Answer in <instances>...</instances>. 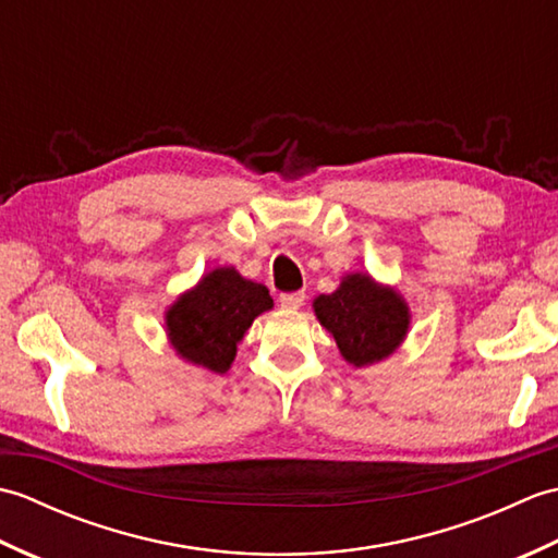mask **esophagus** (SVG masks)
I'll list each match as a JSON object with an SVG mask.
<instances>
[{"mask_svg":"<svg viewBox=\"0 0 558 558\" xmlns=\"http://www.w3.org/2000/svg\"><path fill=\"white\" fill-rule=\"evenodd\" d=\"M302 304H304V292L280 294V306H286V310H300Z\"/></svg>","mask_w":558,"mask_h":558,"instance_id":"34e87169","label":"esophagus"}]
</instances>
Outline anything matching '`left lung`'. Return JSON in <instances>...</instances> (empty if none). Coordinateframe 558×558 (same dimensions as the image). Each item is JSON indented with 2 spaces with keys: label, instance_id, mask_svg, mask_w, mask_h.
<instances>
[{
  "label": "left lung",
  "instance_id": "left-lung-1",
  "mask_svg": "<svg viewBox=\"0 0 558 558\" xmlns=\"http://www.w3.org/2000/svg\"><path fill=\"white\" fill-rule=\"evenodd\" d=\"M316 318L333 333L350 364L364 366L388 357L408 333V306L393 290L352 272L333 294L314 302Z\"/></svg>",
  "mask_w": 558,
  "mask_h": 558
}]
</instances>
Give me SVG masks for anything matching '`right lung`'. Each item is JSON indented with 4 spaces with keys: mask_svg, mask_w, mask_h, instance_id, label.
<instances>
[{
    "mask_svg": "<svg viewBox=\"0 0 558 558\" xmlns=\"http://www.w3.org/2000/svg\"><path fill=\"white\" fill-rule=\"evenodd\" d=\"M270 306L266 286L244 280L234 268H216L172 304L168 333L186 362L225 374L234 360L236 342Z\"/></svg>",
    "mask_w": 558,
    "mask_h": 558,
    "instance_id": "1",
    "label": "right lung"
}]
</instances>
